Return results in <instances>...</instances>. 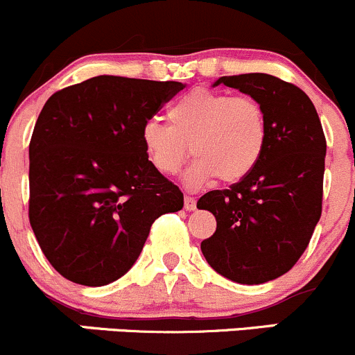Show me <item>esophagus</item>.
Listing matches in <instances>:
<instances>
[{
    "label": "esophagus",
    "mask_w": 355,
    "mask_h": 355,
    "mask_svg": "<svg viewBox=\"0 0 355 355\" xmlns=\"http://www.w3.org/2000/svg\"><path fill=\"white\" fill-rule=\"evenodd\" d=\"M184 204H185V209L187 211H194L196 207V198H192V196H185V199H184Z\"/></svg>",
    "instance_id": "1"
}]
</instances>
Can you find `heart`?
<instances>
[{
    "label": "heart",
    "instance_id": "heart-1",
    "mask_svg": "<svg viewBox=\"0 0 355 355\" xmlns=\"http://www.w3.org/2000/svg\"><path fill=\"white\" fill-rule=\"evenodd\" d=\"M168 121H146L141 132L146 155L159 173L173 177L192 153L196 161L185 175L192 189L216 178L225 184L244 180L266 149V113L250 96L194 89L170 106Z\"/></svg>",
    "mask_w": 355,
    "mask_h": 355
}]
</instances>
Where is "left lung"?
Segmentation results:
<instances>
[{
  "label": "left lung",
  "instance_id": "obj_1",
  "mask_svg": "<svg viewBox=\"0 0 355 355\" xmlns=\"http://www.w3.org/2000/svg\"><path fill=\"white\" fill-rule=\"evenodd\" d=\"M257 99L268 118V142L256 170L198 200L216 218L200 250L216 273L244 285L292 270L321 216L327 139L313 101L290 82L268 73L220 77Z\"/></svg>",
  "mask_w": 355,
  "mask_h": 355
}]
</instances>
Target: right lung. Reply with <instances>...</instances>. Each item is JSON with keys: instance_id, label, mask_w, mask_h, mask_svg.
Listing matches in <instances>:
<instances>
[{"instance_id": "right-lung-1", "label": "right lung", "mask_w": 355, "mask_h": 355, "mask_svg": "<svg viewBox=\"0 0 355 355\" xmlns=\"http://www.w3.org/2000/svg\"><path fill=\"white\" fill-rule=\"evenodd\" d=\"M185 85L99 75L55 92L28 144V220L67 280L101 287L137 261L151 225L184 194L149 161L141 132Z\"/></svg>"}]
</instances>
